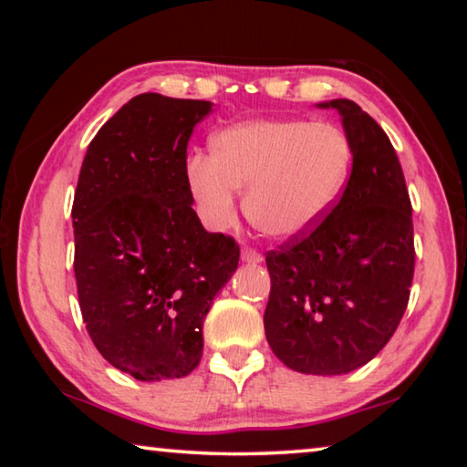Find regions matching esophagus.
Returning <instances> with one entry per match:
<instances>
[{
  "instance_id": "1",
  "label": "esophagus",
  "mask_w": 467,
  "mask_h": 467,
  "mask_svg": "<svg viewBox=\"0 0 467 467\" xmlns=\"http://www.w3.org/2000/svg\"><path fill=\"white\" fill-rule=\"evenodd\" d=\"M241 259L243 262H247V264H262V253L259 251H255V249H251V247H244L243 251H241Z\"/></svg>"
}]
</instances>
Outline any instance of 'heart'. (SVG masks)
<instances>
[{"label": "heart", "mask_w": 467, "mask_h": 467, "mask_svg": "<svg viewBox=\"0 0 467 467\" xmlns=\"http://www.w3.org/2000/svg\"><path fill=\"white\" fill-rule=\"evenodd\" d=\"M354 150L344 130L309 119H251L220 130L212 156L187 161V187L203 223L224 231L244 189L259 233L288 241L313 231L342 197Z\"/></svg>", "instance_id": "obj_1"}]
</instances>
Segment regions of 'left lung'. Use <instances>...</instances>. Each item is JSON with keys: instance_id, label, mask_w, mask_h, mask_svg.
<instances>
[{"instance_id": "obj_1", "label": "left lung", "mask_w": 467, "mask_h": 467, "mask_svg": "<svg viewBox=\"0 0 467 467\" xmlns=\"http://www.w3.org/2000/svg\"><path fill=\"white\" fill-rule=\"evenodd\" d=\"M319 107L342 115L352 172L313 231L267 251L264 327L288 368L344 375L375 358L404 317L416 259L412 203L398 154L373 117L348 99Z\"/></svg>"}]
</instances>
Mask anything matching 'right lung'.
Here are the masks:
<instances>
[{
	"label": "right lung",
	"instance_id": "add662e5",
	"mask_svg": "<svg viewBox=\"0 0 467 467\" xmlns=\"http://www.w3.org/2000/svg\"><path fill=\"white\" fill-rule=\"evenodd\" d=\"M208 100L133 97L86 150L74 195V274L88 336L138 381L192 373L203 319L239 265L208 233L187 187V141Z\"/></svg>",
	"mask_w": 467,
	"mask_h": 467
}]
</instances>
